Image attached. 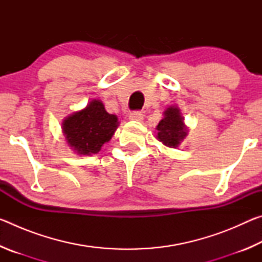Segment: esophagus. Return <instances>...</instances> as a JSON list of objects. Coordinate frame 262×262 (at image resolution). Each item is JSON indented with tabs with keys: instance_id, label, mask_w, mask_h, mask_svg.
<instances>
[{
	"instance_id": "1",
	"label": "esophagus",
	"mask_w": 262,
	"mask_h": 262,
	"mask_svg": "<svg viewBox=\"0 0 262 262\" xmlns=\"http://www.w3.org/2000/svg\"><path fill=\"white\" fill-rule=\"evenodd\" d=\"M129 120L132 121H142L143 120V114L141 112H133L129 114Z\"/></svg>"
}]
</instances>
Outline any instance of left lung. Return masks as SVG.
<instances>
[{
  "instance_id": "8db88e82",
  "label": "left lung",
  "mask_w": 262,
  "mask_h": 262,
  "mask_svg": "<svg viewBox=\"0 0 262 262\" xmlns=\"http://www.w3.org/2000/svg\"><path fill=\"white\" fill-rule=\"evenodd\" d=\"M164 118L156 127V137L168 148H178L188 134V127L185 125L184 117L177 106H168L163 112Z\"/></svg>"
}]
</instances>
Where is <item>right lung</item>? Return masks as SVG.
<instances>
[{
	"label": "right lung",
	"instance_id": "add662e5",
	"mask_svg": "<svg viewBox=\"0 0 262 262\" xmlns=\"http://www.w3.org/2000/svg\"><path fill=\"white\" fill-rule=\"evenodd\" d=\"M118 117L107 113L103 101L92 99L85 107L66 117L62 121L68 147L81 156L98 154L114 135L119 126Z\"/></svg>",
	"mask_w": 262,
	"mask_h": 262
}]
</instances>
